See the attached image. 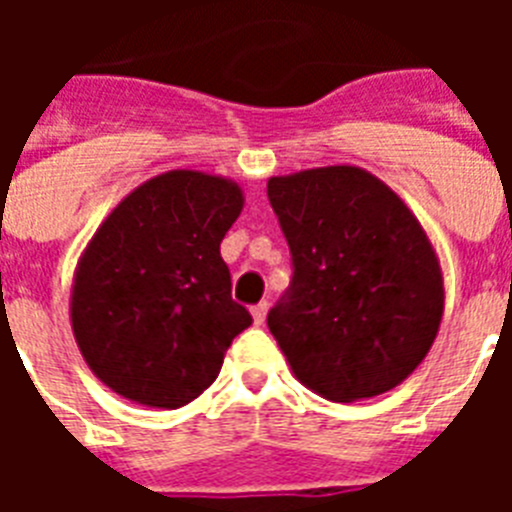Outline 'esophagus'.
<instances>
[{
  "label": "esophagus",
  "instance_id": "esophagus-1",
  "mask_svg": "<svg viewBox=\"0 0 512 512\" xmlns=\"http://www.w3.org/2000/svg\"><path fill=\"white\" fill-rule=\"evenodd\" d=\"M265 313H268V303H257L252 305V319H255V324L260 327L265 321Z\"/></svg>",
  "mask_w": 512,
  "mask_h": 512
}]
</instances>
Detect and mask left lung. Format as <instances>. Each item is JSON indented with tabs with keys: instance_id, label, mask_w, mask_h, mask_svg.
Instances as JSON below:
<instances>
[{
	"instance_id": "8db88e82",
	"label": "left lung",
	"mask_w": 512,
	"mask_h": 512,
	"mask_svg": "<svg viewBox=\"0 0 512 512\" xmlns=\"http://www.w3.org/2000/svg\"><path fill=\"white\" fill-rule=\"evenodd\" d=\"M268 199L295 265L268 313L292 374L342 404L401 385L444 316V273L420 220L350 164L271 177Z\"/></svg>"
}]
</instances>
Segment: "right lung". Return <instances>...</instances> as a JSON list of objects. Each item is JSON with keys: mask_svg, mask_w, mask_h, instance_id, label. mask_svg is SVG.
I'll return each mask as SVG.
<instances>
[{"mask_svg": "<svg viewBox=\"0 0 512 512\" xmlns=\"http://www.w3.org/2000/svg\"><path fill=\"white\" fill-rule=\"evenodd\" d=\"M241 209L239 183L170 170L108 212L71 284L74 340L103 385L177 409L215 382L233 337L252 324L220 257Z\"/></svg>", "mask_w": 512, "mask_h": 512, "instance_id": "right-lung-1", "label": "right lung"}]
</instances>
